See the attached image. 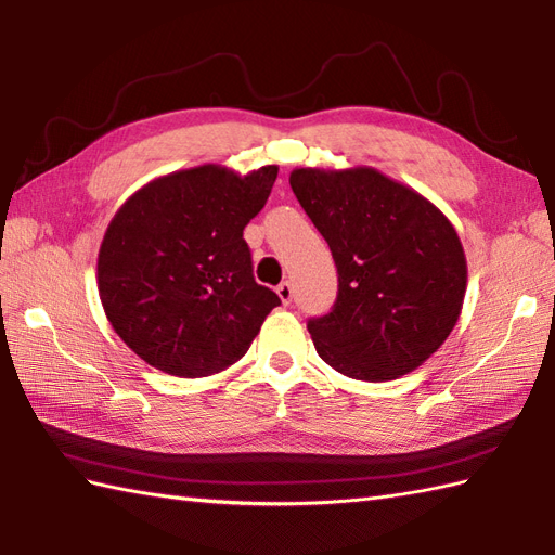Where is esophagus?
<instances>
[{"label":"esophagus","instance_id":"34e87169","mask_svg":"<svg viewBox=\"0 0 555 555\" xmlns=\"http://www.w3.org/2000/svg\"><path fill=\"white\" fill-rule=\"evenodd\" d=\"M276 293L283 305H291L293 302V283L291 281H281L276 286Z\"/></svg>","mask_w":555,"mask_h":555}]
</instances>
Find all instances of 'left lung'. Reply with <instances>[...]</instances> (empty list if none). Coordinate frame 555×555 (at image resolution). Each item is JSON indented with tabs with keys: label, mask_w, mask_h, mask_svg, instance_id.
Listing matches in <instances>:
<instances>
[{
	"label": "left lung",
	"mask_w": 555,
	"mask_h": 555,
	"mask_svg": "<svg viewBox=\"0 0 555 555\" xmlns=\"http://www.w3.org/2000/svg\"><path fill=\"white\" fill-rule=\"evenodd\" d=\"M291 189L338 267L331 312L307 321L319 357L371 383L418 369L456 326L466 295V255L452 222L373 167H300Z\"/></svg>",
	"instance_id": "1"
}]
</instances>
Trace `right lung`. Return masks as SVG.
<instances>
[{"label":"right lung","mask_w":555,"mask_h":555,"mask_svg":"<svg viewBox=\"0 0 555 555\" xmlns=\"http://www.w3.org/2000/svg\"><path fill=\"white\" fill-rule=\"evenodd\" d=\"M276 175V165L246 177L191 167L153 179L115 212L99 248V295L115 333L146 364L201 378L248 352L281 300L255 281L243 229Z\"/></svg>","instance_id":"right-lung-1"}]
</instances>
